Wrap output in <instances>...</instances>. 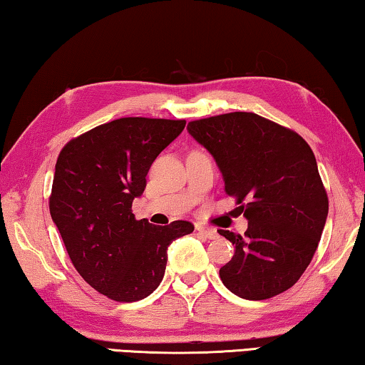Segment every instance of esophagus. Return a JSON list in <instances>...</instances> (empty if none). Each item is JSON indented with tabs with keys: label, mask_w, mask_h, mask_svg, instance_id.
<instances>
[{
	"label": "esophagus",
	"mask_w": 365,
	"mask_h": 365,
	"mask_svg": "<svg viewBox=\"0 0 365 365\" xmlns=\"http://www.w3.org/2000/svg\"><path fill=\"white\" fill-rule=\"evenodd\" d=\"M195 230L199 231L200 235H204L205 237H208V239H217V237H218V232H217V230L208 228V226H204V225H195Z\"/></svg>",
	"instance_id": "obj_1"
}]
</instances>
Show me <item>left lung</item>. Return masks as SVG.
I'll return each mask as SVG.
<instances>
[{"instance_id":"left-lung-1","label":"left lung","mask_w":365,"mask_h":365,"mask_svg":"<svg viewBox=\"0 0 365 365\" xmlns=\"http://www.w3.org/2000/svg\"><path fill=\"white\" fill-rule=\"evenodd\" d=\"M187 130L213 155L225 192L247 218L242 236L218 230L235 246L220 268L223 284L250 301L282 294L306 272L327 222L312 148L292 129L247 111L195 119Z\"/></svg>"}]
</instances>
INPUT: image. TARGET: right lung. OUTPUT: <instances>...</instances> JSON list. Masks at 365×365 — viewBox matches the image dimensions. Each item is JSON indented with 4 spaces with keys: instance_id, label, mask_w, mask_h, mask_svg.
Wrapping results in <instances>:
<instances>
[{
    "instance_id": "1",
    "label": "right lung",
    "mask_w": 365,
    "mask_h": 365,
    "mask_svg": "<svg viewBox=\"0 0 365 365\" xmlns=\"http://www.w3.org/2000/svg\"><path fill=\"white\" fill-rule=\"evenodd\" d=\"M184 126V119L119 118L71 139L58 155L51 218L76 270L113 301L152 294L163 279L166 249L194 231L184 220L155 226L133 213L155 158Z\"/></svg>"
}]
</instances>
